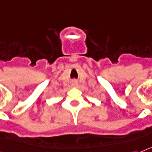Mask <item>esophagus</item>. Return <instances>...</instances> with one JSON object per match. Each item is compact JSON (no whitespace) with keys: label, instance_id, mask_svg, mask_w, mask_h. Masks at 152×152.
Masks as SVG:
<instances>
[{"label":"esophagus","instance_id":"34e87169","mask_svg":"<svg viewBox=\"0 0 152 152\" xmlns=\"http://www.w3.org/2000/svg\"><path fill=\"white\" fill-rule=\"evenodd\" d=\"M72 84L73 85H76V84H77V82H75V81H73Z\"/></svg>","mask_w":152,"mask_h":152}]
</instances>
